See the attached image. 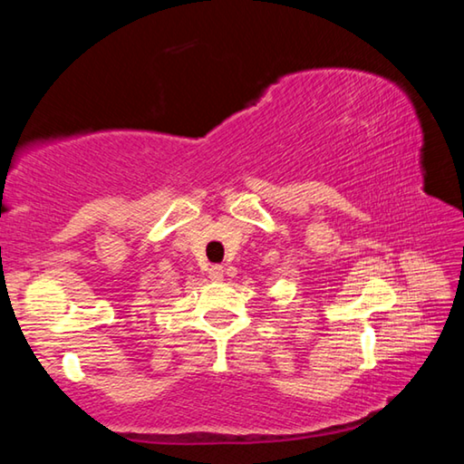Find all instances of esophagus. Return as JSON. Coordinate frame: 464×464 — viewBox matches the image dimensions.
<instances>
[{
  "label": "esophagus",
  "mask_w": 464,
  "mask_h": 464,
  "mask_svg": "<svg viewBox=\"0 0 464 464\" xmlns=\"http://www.w3.org/2000/svg\"><path fill=\"white\" fill-rule=\"evenodd\" d=\"M208 276L213 280H223V266H210Z\"/></svg>",
  "instance_id": "obj_1"
}]
</instances>
